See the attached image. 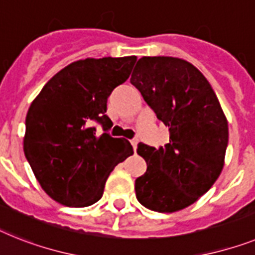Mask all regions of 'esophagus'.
I'll list each match as a JSON object with an SVG mask.
<instances>
[{
	"label": "esophagus",
	"mask_w": 255,
	"mask_h": 255,
	"mask_svg": "<svg viewBox=\"0 0 255 255\" xmlns=\"http://www.w3.org/2000/svg\"><path fill=\"white\" fill-rule=\"evenodd\" d=\"M137 144H138L137 138H132V140H131V145H132V146H133V150H136V149H137Z\"/></svg>",
	"instance_id": "esophagus-1"
}]
</instances>
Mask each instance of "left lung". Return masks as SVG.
Instances as JSON below:
<instances>
[{
    "label": "left lung",
    "instance_id": "left-lung-1",
    "mask_svg": "<svg viewBox=\"0 0 255 255\" xmlns=\"http://www.w3.org/2000/svg\"><path fill=\"white\" fill-rule=\"evenodd\" d=\"M131 83L170 131L164 146L137 145L147 168L134 181L136 197L153 211H179L194 204L219 177L228 123L210 83L184 59L142 57Z\"/></svg>",
    "mask_w": 255,
    "mask_h": 255
}]
</instances>
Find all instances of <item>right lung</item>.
<instances>
[{
	"instance_id": "add662e5",
	"label": "right lung",
	"mask_w": 255,
	"mask_h": 255,
	"mask_svg": "<svg viewBox=\"0 0 255 255\" xmlns=\"http://www.w3.org/2000/svg\"><path fill=\"white\" fill-rule=\"evenodd\" d=\"M136 57L74 62L44 85L25 117L24 155L42 189L71 207L96 204L118 163L133 154L124 138L111 137L108 98L129 78ZM93 123L104 133H95Z\"/></svg>"
}]
</instances>
